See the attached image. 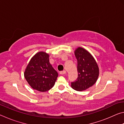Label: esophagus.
I'll list each match as a JSON object with an SVG mask.
<instances>
[{
    "label": "esophagus",
    "instance_id": "1",
    "mask_svg": "<svg viewBox=\"0 0 124 124\" xmlns=\"http://www.w3.org/2000/svg\"><path fill=\"white\" fill-rule=\"evenodd\" d=\"M66 72L65 70H63V71H61V72H60V74H61V75H64V74H66Z\"/></svg>",
    "mask_w": 124,
    "mask_h": 124
}]
</instances>
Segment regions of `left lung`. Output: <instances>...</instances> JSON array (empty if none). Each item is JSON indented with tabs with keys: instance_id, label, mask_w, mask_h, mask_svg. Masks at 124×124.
Instances as JSON below:
<instances>
[{
	"instance_id": "obj_1",
	"label": "left lung",
	"mask_w": 124,
	"mask_h": 124,
	"mask_svg": "<svg viewBox=\"0 0 124 124\" xmlns=\"http://www.w3.org/2000/svg\"><path fill=\"white\" fill-rule=\"evenodd\" d=\"M74 54L78 73L77 79L71 83V86L77 91H84L95 84L99 75V68L95 58L87 50L79 47Z\"/></svg>"
}]
</instances>
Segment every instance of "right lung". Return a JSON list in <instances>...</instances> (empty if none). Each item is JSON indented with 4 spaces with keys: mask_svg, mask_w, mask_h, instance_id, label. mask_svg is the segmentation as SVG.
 <instances>
[{
    "mask_svg": "<svg viewBox=\"0 0 124 124\" xmlns=\"http://www.w3.org/2000/svg\"><path fill=\"white\" fill-rule=\"evenodd\" d=\"M24 78L33 89L47 91L54 86L58 73L49 62V54L39 52L31 58L24 73Z\"/></svg>",
    "mask_w": 124,
    "mask_h": 124,
    "instance_id": "right-lung-1",
    "label": "right lung"
}]
</instances>
